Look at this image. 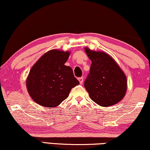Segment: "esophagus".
Wrapping results in <instances>:
<instances>
[{"label":"esophagus","mask_w":150,"mask_h":150,"mask_svg":"<svg viewBox=\"0 0 150 150\" xmlns=\"http://www.w3.org/2000/svg\"><path fill=\"white\" fill-rule=\"evenodd\" d=\"M78 79H79V83H83V77H79V78H78Z\"/></svg>","instance_id":"esophagus-1"}]
</instances>
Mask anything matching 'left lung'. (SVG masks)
I'll list each match as a JSON object with an SVG mask.
<instances>
[{
	"label": "left lung",
	"instance_id": "obj_1",
	"mask_svg": "<svg viewBox=\"0 0 150 150\" xmlns=\"http://www.w3.org/2000/svg\"><path fill=\"white\" fill-rule=\"evenodd\" d=\"M85 52L92 61L90 73L84 87L90 98L96 104L109 107L119 103L127 90V79L116 62L109 54L86 47Z\"/></svg>",
	"mask_w": 150,
	"mask_h": 150
}]
</instances>
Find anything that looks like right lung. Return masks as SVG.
<instances>
[{"instance_id":"1","label":"right lung","mask_w":150,"mask_h":150,"mask_svg":"<svg viewBox=\"0 0 150 150\" xmlns=\"http://www.w3.org/2000/svg\"><path fill=\"white\" fill-rule=\"evenodd\" d=\"M70 52L52 50L43 54L31 68L26 88L33 100L43 107H56L79 83L72 69L64 65Z\"/></svg>"}]
</instances>
